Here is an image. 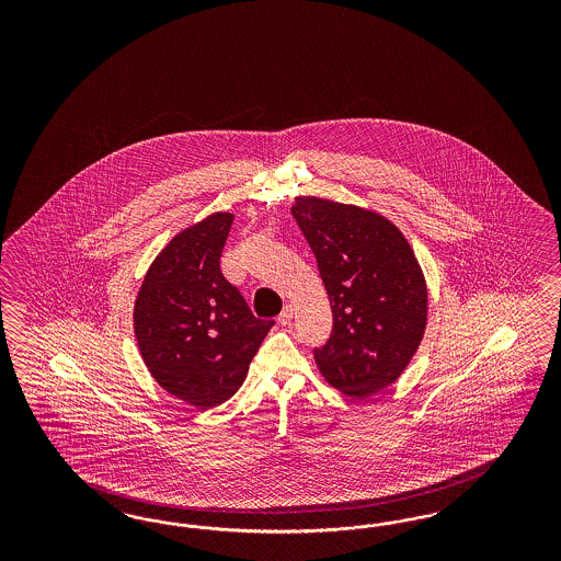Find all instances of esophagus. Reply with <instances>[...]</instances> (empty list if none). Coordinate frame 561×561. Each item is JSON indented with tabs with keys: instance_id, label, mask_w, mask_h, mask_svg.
<instances>
[{
	"instance_id": "34e87169",
	"label": "esophagus",
	"mask_w": 561,
	"mask_h": 561,
	"mask_svg": "<svg viewBox=\"0 0 561 561\" xmlns=\"http://www.w3.org/2000/svg\"><path fill=\"white\" fill-rule=\"evenodd\" d=\"M291 319H294V306L286 305L284 306V310H282V314L277 317V321L282 324L291 323Z\"/></svg>"
}]
</instances>
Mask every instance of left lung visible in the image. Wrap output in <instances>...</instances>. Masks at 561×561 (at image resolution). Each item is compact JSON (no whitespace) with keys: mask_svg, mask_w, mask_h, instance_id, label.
Returning <instances> with one entry per match:
<instances>
[{"mask_svg":"<svg viewBox=\"0 0 561 561\" xmlns=\"http://www.w3.org/2000/svg\"><path fill=\"white\" fill-rule=\"evenodd\" d=\"M333 310L314 362L352 399L387 389L415 356L427 324L424 272L405 234L382 214L298 195L291 205Z\"/></svg>","mask_w":561,"mask_h":561,"instance_id":"left-lung-1","label":"left lung"}]
</instances>
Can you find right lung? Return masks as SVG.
<instances>
[{
	"mask_svg": "<svg viewBox=\"0 0 561 561\" xmlns=\"http://www.w3.org/2000/svg\"><path fill=\"white\" fill-rule=\"evenodd\" d=\"M234 214L214 211L170 238L144 275L134 333L153 380L199 409L218 408L242 387L273 321L255 319L220 272Z\"/></svg>",
	"mask_w": 561,
	"mask_h": 561,
	"instance_id": "1",
	"label": "right lung"
}]
</instances>
